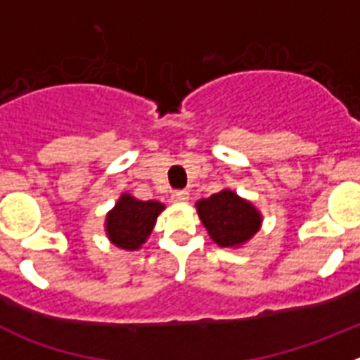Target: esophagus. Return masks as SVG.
I'll return each mask as SVG.
<instances>
[{
  "mask_svg": "<svg viewBox=\"0 0 360 360\" xmlns=\"http://www.w3.org/2000/svg\"><path fill=\"white\" fill-rule=\"evenodd\" d=\"M173 200L174 202H186V200H189V191H186V189L174 191Z\"/></svg>",
  "mask_w": 360,
  "mask_h": 360,
  "instance_id": "esophagus-1",
  "label": "esophagus"
}]
</instances>
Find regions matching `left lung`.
Returning <instances> with one entry per match:
<instances>
[{"mask_svg": "<svg viewBox=\"0 0 360 360\" xmlns=\"http://www.w3.org/2000/svg\"><path fill=\"white\" fill-rule=\"evenodd\" d=\"M196 211L209 236L219 247H240L262 227V212L231 189L196 202Z\"/></svg>", "mask_w": 360, "mask_h": 360, "instance_id": "obj_1", "label": "left lung"}]
</instances>
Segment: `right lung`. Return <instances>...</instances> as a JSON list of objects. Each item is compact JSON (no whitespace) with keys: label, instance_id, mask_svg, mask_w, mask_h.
I'll list each match as a JSON object with an SVG mask.
<instances>
[{"label":"right lung","instance_id":"1","mask_svg":"<svg viewBox=\"0 0 360 360\" xmlns=\"http://www.w3.org/2000/svg\"><path fill=\"white\" fill-rule=\"evenodd\" d=\"M157 200H136L129 193L120 195L115 207L106 214V234L113 245L124 250H136L146 243L157 218L164 211Z\"/></svg>","mask_w":360,"mask_h":360}]
</instances>
